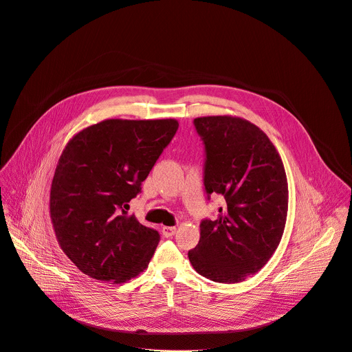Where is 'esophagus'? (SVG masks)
Segmentation results:
<instances>
[{
  "label": "esophagus",
  "instance_id": "1",
  "mask_svg": "<svg viewBox=\"0 0 352 352\" xmlns=\"http://www.w3.org/2000/svg\"><path fill=\"white\" fill-rule=\"evenodd\" d=\"M162 232H163L164 237H173L175 234V232H177V228H174V226H164L162 229Z\"/></svg>",
  "mask_w": 352,
  "mask_h": 352
}]
</instances>
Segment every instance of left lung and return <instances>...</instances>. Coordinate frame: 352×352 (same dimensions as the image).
Instances as JSON below:
<instances>
[{
    "instance_id": "8db88e82",
    "label": "left lung",
    "mask_w": 352,
    "mask_h": 352,
    "mask_svg": "<svg viewBox=\"0 0 352 352\" xmlns=\"http://www.w3.org/2000/svg\"><path fill=\"white\" fill-rule=\"evenodd\" d=\"M205 146L204 185L208 199L221 195L219 216L201 221V239L188 251L202 276L241 282L272 257L283 234L287 181L282 160L255 124L233 116L194 119Z\"/></svg>"
}]
</instances>
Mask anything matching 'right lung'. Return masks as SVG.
<instances>
[{
    "label": "right lung",
    "instance_id": "1",
    "mask_svg": "<svg viewBox=\"0 0 352 352\" xmlns=\"http://www.w3.org/2000/svg\"><path fill=\"white\" fill-rule=\"evenodd\" d=\"M177 131L175 119H108L63 150L50 217L61 250L85 275L120 283L148 265L160 234L127 209Z\"/></svg>",
    "mask_w": 352,
    "mask_h": 352
}]
</instances>
